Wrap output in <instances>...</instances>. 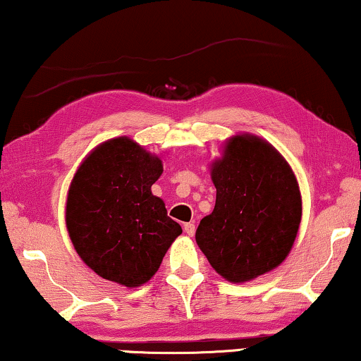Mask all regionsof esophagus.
Instances as JSON below:
<instances>
[{"mask_svg": "<svg viewBox=\"0 0 361 361\" xmlns=\"http://www.w3.org/2000/svg\"><path fill=\"white\" fill-rule=\"evenodd\" d=\"M184 231L187 236H193V233H195V224L193 223H185L184 224Z\"/></svg>", "mask_w": 361, "mask_h": 361, "instance_id": "1", "label": "esophagus"}]
</instances>
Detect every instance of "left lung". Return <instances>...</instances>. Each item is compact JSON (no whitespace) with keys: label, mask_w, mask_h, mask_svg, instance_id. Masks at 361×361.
I'll return each instance as SVG.
<instances>
[{"label":"left lung","mask_w":361,"mask_h":361,"mask_svg":"<svg viewBox=\"0 0 361 361\" xmlns=\"http://www.w3.org/2000/svg\"><path fill=\"white\" fill-rule=\"evenodd\" d=\"M215 208L195 233L213 269L244 283L286 259L301 223V193L286 159L257 135L228 138L210 164Z\"/></svg>","instance_id":"1"}]
</instances>
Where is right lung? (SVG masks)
Returning a JSON list of instances; mask_svg holds the SVG:
<instances>
[{"instance_id": "1", "label": "right lung", "mask_w": 361, "mask_h": 361, "mask_svg": "<svg viewBox=\"0 0 361 361\" xmlns=\"http://www.w3.org/2000/svg\"><path fill=\"white\" fill-rule=\"evenodd\" d=\"M163 161L128 137L97 145L73 176L66 229L75 250L99 276L135 288L158 271L182 233L151 185Z\"/></svg>"}]
</instances>
